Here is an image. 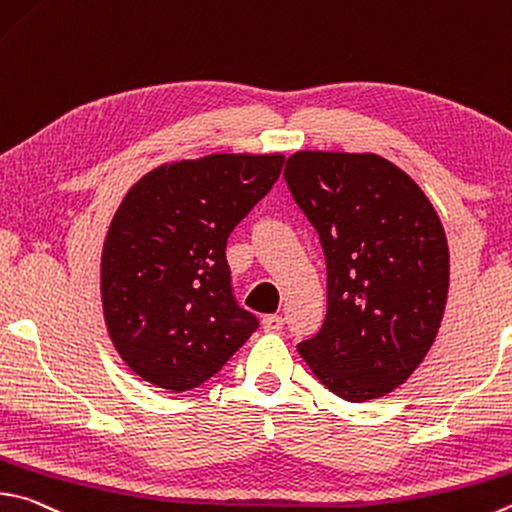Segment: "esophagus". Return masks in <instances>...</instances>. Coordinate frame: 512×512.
I'll return each mask as SVG.
<instances>
[{
	"instance_id": "esophagus-1",
	"label": "esophagus",
	"mask_w": 512,
	"mask_h": 512,
	"mask_svg": "<svg viewBox=\"0 0 512 512\" xmlns=\"http://www.w3.org/2000/svg\"><path fill=\"white\" fill-rule=\"evenodd\" d=\"M282 327H284V318H282V315H264L262 329H264L266 333H277V331H282Z\"/></svg>"
}]
</instances>
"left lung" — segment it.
Returning <instances> with one entry per match:
<instances>
[{"mask_svg":"<svg viewBox=\"0 0 512 512\" xmlns=\"http://www.w3.org/2000/svg\"><path fill=\"white\" fill-rule=\"evenodd\" d=\"M284 179L327 259V318L297 351L345 401L385 396L421 365L441 327L450 255L439 215L376 154L295 152Z\"/></svg>","mask_w":512,"mask_h":512,"instance_id":"1","label":"left lung"}]
</instances>
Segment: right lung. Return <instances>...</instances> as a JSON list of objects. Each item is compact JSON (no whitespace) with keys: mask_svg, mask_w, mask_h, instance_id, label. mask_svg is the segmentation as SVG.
<instances>
[{"mask_svg":"<svg viewBox=\"0 0 512 512\" xmlns=\"http://www.w3.org/2000/svg\"><path fill=\"white\" fill-rule=\"evenodd\" d=\"M282 165V154L176 161L120 203L102 248V311L120 358L147 383L199 387L259 329L232 293L226 244Z\"/></svg>","mask_w":512,"mask_h":512,"instance_id":"right-lung-1","label":"right lung"}]
</instances>
